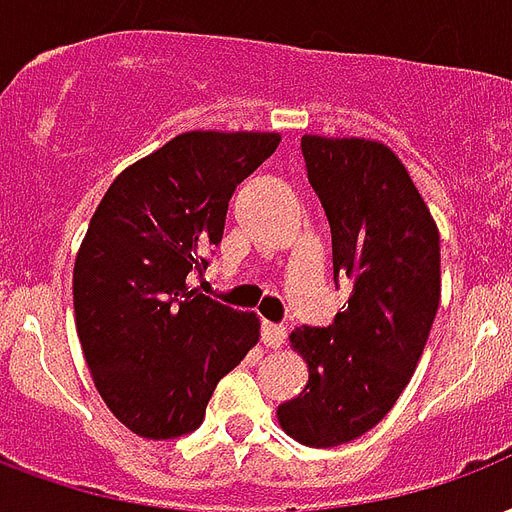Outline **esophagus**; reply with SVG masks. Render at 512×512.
I'll use <instances>...</instances> for the list:
<instances>
[{"mask_svg": "<svg viewBox=\"0 0 512 512\" xmlns=\"http://www.w3.org/2000/svg\"><path fill=\"white\" fill-rule=\"evenodd\" d=\"M285 325H276V323H263V344L271 347V350H279L282 344H285Z\"/></svg>", "mask_w": 512, "mask_h": 512, "instance_id": "obj_1", "label": "esophagus"}]
</instances>
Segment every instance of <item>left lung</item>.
Segmentation results:
<instances>
[{
  "mask_svg": "<svg viewBox=\"0 0 512 512\" xmlns=\"http://www.w3.org/2000/svg\"><path fill=\"white\" fill-rule=\"evenodd\" d=\"M301 149L331 222L333 276L352 279V295L328 328L290 333L309 380L276 420L301 445L333 448L377 426L418 366L442 290L439 230L382 140L304 135Z\"/></svg>",
  "mask_w": 512,
  "mask_h": 512,
  "instance_id": "obj_1",
  "label": "left lung"
}]
</instances>
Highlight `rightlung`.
<instances>
[{
    "label": "right lung",
    "mask_w": 512,
    "mask_h": 512,
    "mask_svg": "<svg viewBox=\"0 0 512 512\" xmlns=\"http://www.w3.org/2000/svg\"><path fill=\"white\" fill-rule=\"evenodd\" d=\"M279 132H181L113 179L75 255V328L108 410L138 437L203 423L217 382L260 339V317L189 287L222 241L230 198Z\"/></svg>",
    "instance_id": "right-lung-1"
}]
</instances>
